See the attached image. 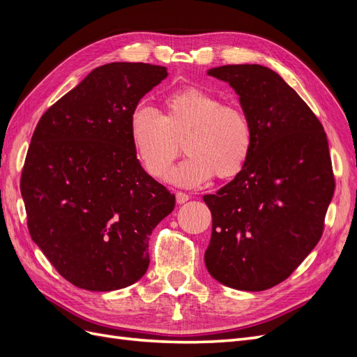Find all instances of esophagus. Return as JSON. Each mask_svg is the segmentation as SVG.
<instances>
[{
	"label": "esophagus",
	"mask_w": 357,
	"mask_h": 357,
	"mask_svg": "<svg viewBox=\"0 0 357 357\" xmlns=\"http://www.w3.org/2000/svg\"><path fill=\"white\" fill-rule=\"evenodd\" d=\"M189 195H188V193L186 192H176V201L178 202V204H185L186 201H189Z\"/></svg>",
	"instance_id": "1"
}]
</instances>
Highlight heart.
<instances>
[{
    "instance_id": "b5f03b06",
    "label": "heart",
    "mask_w": 357,
    "mask_h": 357,
    "mask_svg": "<svg viewBox=\"0 0 357 357\" xmlns=\"http://www.w3.org/2000/svg\"><path fill=\"white\" fill-rule=\"evenodd\" d=\"M129 135L139 165L153 178H164L185 139L189 155L168 174V180L197 188L215 174L231 178L250 159L255 134L250 117L236 105L223 104L218 95L185 88L167 95L164 112L137 105L129 116Z\"/></svg>"
}]
</instances>
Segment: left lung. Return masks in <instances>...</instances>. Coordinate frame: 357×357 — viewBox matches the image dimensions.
I'll use <instances>...</instances> for the list:
<instances>
[{"label":"left lung","instance_id":"8db88e82","mask_svg":"<svg viewBox=\"0 0 357 357\" xmlns=\"http://www.w3.org/2000/svg\"><path fill=\"white\" fill-rule=\"evenodd\" d=\"M253 125L250 159L205 195L213 231L205 266L222 284L261 291L295 271L319 243L335 190L326 132L305 101L266 67L223 66Z\"/></svg>","mask_w":357,"mask_h":357}]
</instances>
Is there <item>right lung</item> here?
<instances>
[{
	"label": "right lung",
	"mask_w": 357,
	"mask_h": 357,
	"mask_svg": "<svg viewBox=\"0 0 357 357\" xmlns=\"http://www.w3.org/2000/svg\"><path fill=\"white\" fill-rule=\"evenodd\" d=\"M165 67L95 68L41 116L20 177L31 238L74 286L110 291L149 268V236L176 197L139 165L129 116Z\"/></svg>",
	"instance_id": "add662e5"
}]
</instances>
